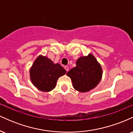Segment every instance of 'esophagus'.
Here are the masks:
<instances>
[{
  "instance_id": "1",
  "label": "esophagus",
  "mask_w": 133,
  "mask_h": 133,
  "mask_svg": "<svg viewBox=\"0 0 133 133\" xmlns=\"http://www.w3.org/2000/svg\"><path fill=\"white\" fill-rule=\"evenodd\" d=\"M64 69H65V71H66L67 72H68V71H69V68H68V66H65V67H64Z\"/></svg>"
}]
</instances>
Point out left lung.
I'll return each mask as SVG.
<instances>
[{
	"label": "left lung",
	"instance_id": "8db88e82",
	"mask_svg": "<svg viewBox=\"0 0 133 133\" xmlns=\"http://www.w3.org/2000/svg\"><path fill=\"white\" fill-rule=\"evenodd\" d=\"M102 74L101 66L92 54L79 58L76 66L67 73L74 89L81 92H88L95 88L99 83Z\"/></svg>",
	"mask_w": 133,
	"mask_h": 133
}]
</instances>
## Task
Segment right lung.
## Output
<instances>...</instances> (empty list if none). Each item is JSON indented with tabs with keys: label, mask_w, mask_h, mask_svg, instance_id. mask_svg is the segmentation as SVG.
Here are the masks:
<instances>
[{
	"label": "right lung",
	"mask_w": 133,
	"mask_h": 133,
	"mask_svg": "<svg viewBox=\"0 0 133 133\" xmlns=\"http://www.w3.org/2000/svg\"><path fill=\"white\" fill-rule=\"evenodd\" d=\"M66 71L59 64H54L45 56H39L30 69L32 82L38 89L49 92L55 88L58 78Z\"/></svg>",
	"instance_id": "add662e5"
}]
</instances>
